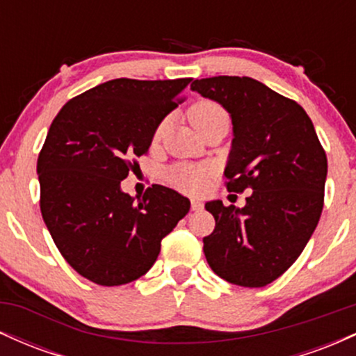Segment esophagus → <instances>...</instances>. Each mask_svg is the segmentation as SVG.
<instances>
[{
	"label": "esophagus",
	"instance_id": "34e87169",
	"mask_svg": "<svg viewBox=\"0 0 356 356\" xmlns=\"http://www.w3.org/2000/svg\"><path fill=\"white\" fill-rule=\"evenodd\" d=\"M191 206H192V211H201L204 207V204H202L201 199H192Z\"/></svg>",
	"mask_w": 356,
	"mask_h": 356
}]
</instances>
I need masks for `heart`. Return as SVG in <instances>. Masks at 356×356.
I'll return each mask as SVG.
<instances>
[{
  "label": "heart",
  "mask_w": 356,
  "mask_h": 356,
  "mask_svg": "<svg viewBox=\"0 0 356 356\" xmlns=\"http://www.w3.org/2000/svg\"><path fill=\"white\" fill-rule=\"evenodd\" d=\"M220 113H226L222 108L219 107L218 104L211 100H201L195 102L194 105L189 108V118L192 125H195L197 122L204 120V118H209L214 115H220ZM162 125L157 129V136L161 134ZM170 181L177 184L179 187L186 191H199L204 186V181H206V170L201 169V167L195 165H175L169 174Z\"/></svg>",
  "instance_id": "heart-1"
}]
</instances>
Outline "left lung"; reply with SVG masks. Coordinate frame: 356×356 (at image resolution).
<instances>
[{
    "label": "left lung",
    "mask_w": 356,
    "mask_h": 356,
    "mask_svg": "<svg viewBox=\"0 0 356 356\" xmlns=\"http://www.w3.org/2000/svg\"><path fill=\"white\" fill-rule=\"evenodd\" d=\"M191 90L231 117L227 191H252L244 207L206 202L216 227L202 239L204 254L222 280L261 288L295 263L316 229L326 154L303 107L261 81L222 75L194 80Z\"/></svg>",
    "instance_id": "left-lung-1"
}]
</instances>
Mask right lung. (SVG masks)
Returning <instances> with one entry per match:
<instances>
[{
    "mask_svg": "<svg viewBox=\"0 0 356 356\" xmlns=\"http://www.w3.org/2000/svg\"><path fill=\"white\" fill-rule=\"evenodd\" d=\"M191 81L108 80L67 102L51 122L36 164L42 216L61 256L93 283L144 276L191 209L169 187L155 184L137 202L120 187Z\"/></svg>",
    "mask_w": 356,
    "mask_h": 356,
    "instance_id": "1",
    "label": "right lung"
}]
</instances>
